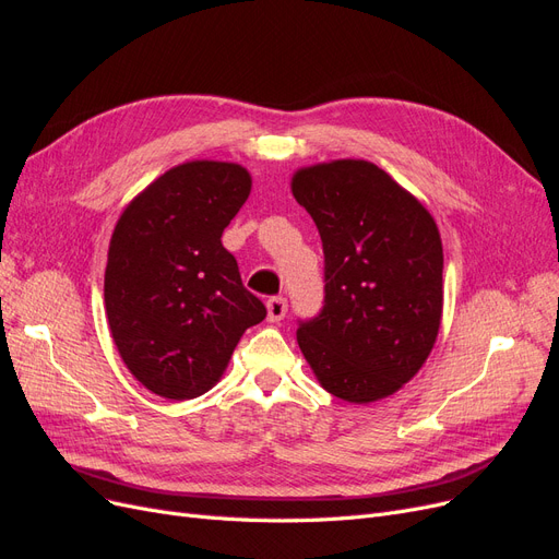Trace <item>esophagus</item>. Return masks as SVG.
Segmentation results:
<instances>
[{
  "label": "esophagus",
  "mask_w": 559,
  "mask_h": 559,
  "mask_svg": "<svg viewBox=\"0 0 559 559\" xmlns=\"http://www.w3.org/2000/svg\"><path fill=\"white\" fill-rule=\"evenodd\" d=\"M265 310H267V321H282L286 314V298H282V296L267 298Z\"/></svg>",
  "instance_id": "obj_1"
}]
</instances>
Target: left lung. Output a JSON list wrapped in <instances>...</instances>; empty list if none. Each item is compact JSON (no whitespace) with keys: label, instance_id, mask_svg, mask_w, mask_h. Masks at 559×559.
I'll return each instance as SVG.
<instances>
[{"label":"left lung","instance_id":"obj_1","mask_svg":"<svg viewBox=\"0 0 559 559\" xmlns=\"http://www.w3.org/2000/svg\"><path fill=\"white\" fill-rule=\"evenodd\" d=\"M292 193L324 245V310L298 347L329 394L373 403L425 366L443 317V242L429 210L376 163L300 167Z\"/></svg>","mask_w":559,"mask_h":559}]
</instances>
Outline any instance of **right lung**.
Returning <instances> with one entry per match:
<instances>
[{
    "mask_svg": "<svg viewBox=\"0 0 559 559\" xmlns=\"http://www.w3.org/2000/svg\"><path fill=\"white\" fill-rule=\"evenodd\" d=\"M249 193L247 167L189 160L151 181L118 216L105 310L118 354L148 392L170 401L210 392L242 333L265 319L222 245Z\"/></svg>",
    "mask_w": 559,
    "mask_h": 559,
    "instance_id": "right-lung-1",
    "label": "right lung"
}]
</instances>
